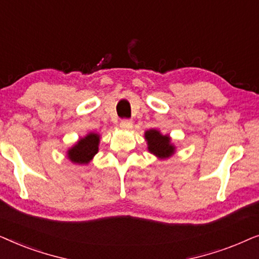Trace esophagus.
<instances>
[{
  "mask_svg": "<svg viewBox=\"0 0 259 259\" xmlns=\"http://www.w3.org/2000/svg\"><path fill=\"white\" fill-rule=\"evenodd\" d=\"M132 126H133V122L131 121V120L125 119L120 121V127H121L122 130H131L132 128Z\"/></svg>",
  "mask_w": 259,
  "mask_h": 259,
  "instance_id": "1",
  "label": "esophagus"
}]
</instances>
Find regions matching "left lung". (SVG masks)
Returning <instances> with one entry per match:
<instances>
[{"mask_svg":"<svg viewBox=\"0 0 259 259\" xmlns=\"http://www.w3.org/2000/svg\"><path fill=\"white\" fill-rule=\"evenodd\" d=\"M145 140L147 143V150L160 160L171 158L176 153V146L172 143L168 134H162L160 131L151 128L145 132Z\"/></svg>","mask_w":259,"mask_h":259,"instance_id":"left-lung-1","label":"left lung"}]
</instances>
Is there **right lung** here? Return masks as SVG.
<instances>
[{
	"label": "right lung",
	"mask_w": 259,
	"mask_h": 259,
	"mask_svg": "<svg viewBox=\"0 0 259 259\" xmlns=\"http://www.w3.org/2000/svg\"><path fill=\"white\" fill-rule=\"evenodd\" d=\"M100 136L98 133L90 132L83 138H80L72 147L67 151V158L73 164L87 165L94 158L99 151Z\"/></svg>",
	"instance_id": "obj_1"
}]
</instances>
